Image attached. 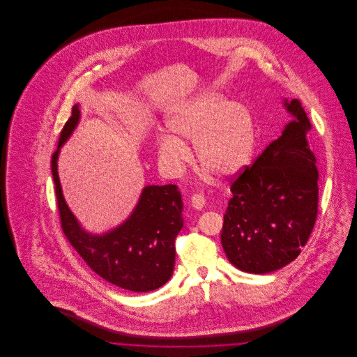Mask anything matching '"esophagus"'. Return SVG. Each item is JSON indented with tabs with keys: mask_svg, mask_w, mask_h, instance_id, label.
Segmentation results:
<instances>
[{
	"mask_svg": "<svg viewBox=\"0 0 357 357\" xmlns=\"http://www.w3.org/2000/svg\"><path fill=\"white\" fill-rule=\"evenodd\" d=\"M204 197L202 194H194L192 197H191V206L194 207V208H197V210H202L204 206Z\"/></svg>",
	"mask_w": 357,
	"mask_h": 357,
	"instance_id": "34e87169",
	"label": "esophagus"
}]
</instances>
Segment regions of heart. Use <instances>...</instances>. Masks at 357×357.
<instances>
[{
    "mask_svg": "<svg viewBox=\"0 0 357 357\" xmlns=\"http://www.w3.org/2000/svg\"><path fill=\"white\" fill-rule=\"evenodd\" d=\"M166 127L172 135H158V151L174 170H181L188 159L182 140H192L198 165L218 176L236 175L250 162L255 151V120L250 111L214 89L174 108L166 118Z\"/></svg>",
    "mask_w": 357,
    "mask_h": 357,
    "instance_id": "obj_1",
    "label": "heart"
}]
</instances>
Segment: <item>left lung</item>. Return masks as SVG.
<instances>
[{
  "instance_id": "1",
  "label": "left lung",
  "mask_w": 357,
  "mask_h": 357,
  "mask_svg": "<svg viewBox=\"0 0 357 357\" xmlns=\"http://www.w3.org/2000/svg\"><path fill=\"white\" fill-rule=\"evenodd\" d=\"M284 107L293 120L231 183L223 215L222 246L242 272L266 274L294 261L317 217L319 170L306 137L312 124L297 99H284Z\"/></svg>"
}]
</instances>
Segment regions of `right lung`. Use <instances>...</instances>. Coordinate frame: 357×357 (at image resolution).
<instances>
[{"label": "right lung", "mask_w": 357, "mask_h": 357, "mask_svg": "<svg viewBox=\"0 0 357 357\" xmlns=\"http://www.w3.org/2000/svg\"><path fill=\"white\" fill-rule=\"evenodd\" d=\"M79 120V104H75L52 156L63 231L86 265L105 281L136 293L160 288L174 272L175 238L183 227L182 195L175 185L144 186L126 221L102 234L86 231L64 199L57 172L60 150Z\"/></svg>", "instance_id": "1"}]
</instances>
